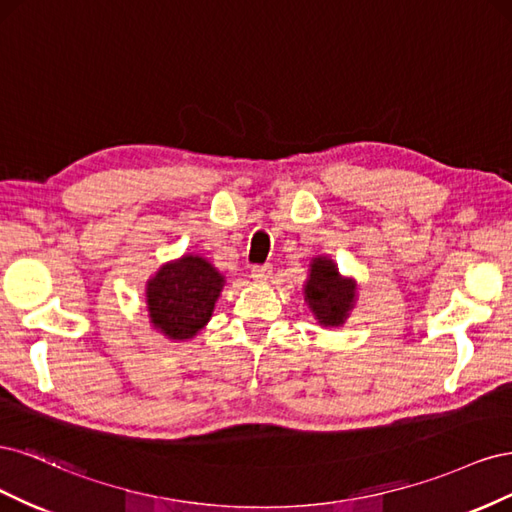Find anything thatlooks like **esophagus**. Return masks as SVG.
I'll return each mask as SVG.
<instances>
[{"instance_id":"1","label":"esophagus","mask_w":512,"mask_h":512,"mask_svg":"<svg viewBox=\"0 0 512 512\" xmlns=\"http://www.w3.org/2000/svg\"><path fill=\"white\" fill-rule=\"evenodd\" d=\"M271 275H273V269H271L269 265H265V267H254L252 273H250L252 280L258 282V284H267Z\"/></svg>"}]
</instances>
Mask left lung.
<instances>
[{
    "label": "left lung",
    "mask_w": 512,
    "mask_h": 512,
    "mask_svg": "<svg viewBox=\"0 0 512 512\" xmlns=\"http://www.w3.org/2000/svg\"><path fill=\"white\" fill-rule=\"evenodd\" d=\"M303 297L320 327L337 329L350 318L359 299L354 277L339 273L331 256H314L303 284Z\"/></svg>",
    "instance_id": "8db88e82"
}]
</instances>
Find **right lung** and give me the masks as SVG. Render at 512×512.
Returning <instances> with one entry per match:
<instances>
[{"instance_id": "right-lung-1", "label": "right lung", "mask_w": 512, "mask_h": 512, "mask_svg": "<svg viewBox=\"0 0 512 512\" xmlns=\"http://www.w3.org/2000/svg\"><path fill=\"white\" fill-rule=\"evenodd\" d=\"M226 275L200 254L168 260L145 284L151 327L170 342H190L207 327Z\"/></svg>"}]
</instances>
